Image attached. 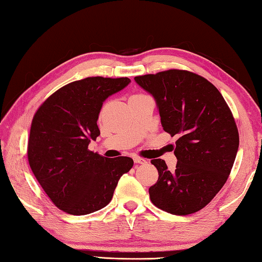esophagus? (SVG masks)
I'll return each instance as SVG.
<instances>
[{
	"mask_svg": "<svg viewBox=\"0 0 262 262\" xmlns=\"http://www.w3.org/2000/svg\"><path fill=\"white\" fill-rule=\"evenodd\" d=\"M133 161H135L136 164H145V163H147L145 159H142V157H139V156L133 157Z\"/></svg>",
	"mask_w": 262,
	"mask_h": 262,
	"instance_id": "obj_1",
	"label": "esophagus"
}]
</instances>
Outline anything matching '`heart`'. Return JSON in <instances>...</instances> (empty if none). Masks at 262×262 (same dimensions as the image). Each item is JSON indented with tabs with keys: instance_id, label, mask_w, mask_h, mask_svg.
Listing matches in <instances>:
<instances>
[{
	"instance_id": "obj_1",
	"label": "heart",
	"mask_w": 262,
	"mask_h": 262,
	"mask_svg": "<svg viewBox=\"0 0 262 262\" xmlns=\"http://www.w3.org/2000/svg\"><path fill=\"white\" fill-rule=\"evenodd\" d=\"M136 96H137V95H136Z\"/></svg>"
}]
</instances>
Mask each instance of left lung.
Here are the masks:
<instances>
[{
  "label": "left lung",
  "instance_id": "left-lung-1",
  "mask_svg": "<svg viewBox=\"0 0 262 262\" xmlns=\"http://www.w3.org/2000/svg\"><path fill=\"white\" fill-rule=\"evenodd\" d=\"M135 80L154 96L164 131L178 137L174 171L161 159L150 161L159 171L149 188L151 203L171 214L195 213L214 199L234 165L239 136L233 113L199 74L167 70Z\"/></svg>",
  "mask_w": 262,
  "mask_h": 262
}]
</instances>
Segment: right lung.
Returning <instances> with one entry per match:
<instances>
[{
    "instance_id": "add662e5",
    "label": "right lung",
    "mask_w": 262,
    "mask_h": 262,
    "mask_svg": "<svg viewBox=\"0 0 262 262\" xmlns=\"http://www.w3.org/2000/svg\"><path fill=\"white\" fill-rule=\"evenodd\" d=\"M130 82L102 76L74 81L49 96L33 116L29 166L52 203L68 214L105 208L120 178L133 166L131 157L107 159L88 148L100 135L97 121L102 102Z\"/></svg>"
}]
</instances>
